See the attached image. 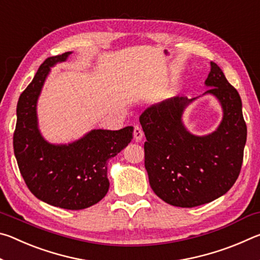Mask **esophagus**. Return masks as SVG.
Masks as SVG:
<instances>
[{"label": "esophagus", "mask_w": 260, "mask_h": 260, "mask_svg": "<svg viewBox=\"0 0 260 260\" xmlns=\"http://www.w3.org/2000/svg\"><path fill=\"white\" fill-rule=\"evenodd\" d=\"M134 139L136 142H140V141L143 139V131L140 126L134 127Z\"/></svg>", "instance_id": "obj_1"}]
</instances>
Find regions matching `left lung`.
<instances>
[{
  "label": "left lung",
  "instance_id": "8db88e82",
  "mask_svg": "<svg viewBox=\"0 0 260 260\" xmlns=\"http://www.w3.org/2000/svg\"><path fill=\"white\" fill-rule=\"evenodd\" d=\"M222 109L217 129L205 135L189 132L183 112L197 98H175L144 110L140 124L146 135L144 166L153 192L166 203L193 208L225 195L239 178L246 125L239 93L214 61L205 80Z\"/></svg>",
  "mask_w": 260,
  "mask_h": 260
}]
</instances>
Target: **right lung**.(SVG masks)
I'll list each match as a JSON object with an SVG mask.
<instances>
[{
	"label": "right lung",
	"mask_w": 260,
	"mask_h": 260,
	"mask_svg": "<svg viewBox=\"0 0 260 260\" xmlns=\"http://www.w3.org/2000/svg\"><path fill=\"white\" fill-rule=\"evenodd\" d=\"M72 51L47 58L17 104L14 150L26 186L42 202L67 210L94 205L109 190L108 161L128 146L133 127L91 129L71 143L55 144L39 129L38 100L51 68Z\"/></svg>",
	"instance_id": "obj_1"
}]
</instances>
